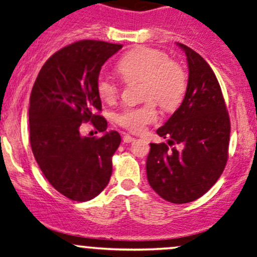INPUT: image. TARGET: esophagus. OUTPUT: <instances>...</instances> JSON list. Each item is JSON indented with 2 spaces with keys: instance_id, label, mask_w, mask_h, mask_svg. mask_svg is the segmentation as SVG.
Returning a JSON list of instances; mask_svg holds the SVG:
<instances>
[{
  "instance_id": "esophagus-1",
  "label": "esophagus",
  "mask_w": 257,
  "mask_h": 257,
  "mask_svg": "<svg viewBox=\"0 0 257 257\" xmlns=\"http://www.w3.org/2000/svg\"><path fill=\"white\" fill-rule=\"evenodd\" d=\"M134 140H136V138H133V137L128 136V134H125V136L123 137V142H124V143H126V144H128V143H133Z\"/></svg>"
}]
</instances>
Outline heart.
Listing matches in <instances>:
<instances>
[{
    "label": "heart",
    "instance_id": "obj_1",
    "mask_svg": "<svg viewBox=\"0 0 257 257\" xmlns=\"http://www.w3.org/2000/svg\"><path fill=\"white\" fill-rule=\"evenodd\" d=\"M118 71L124 80L142 79V97L147 101L140 106H128L117 115L120 126L132 133H140L148 124L158 120L155 99L164 109H174L182 102L187 91V76L180 65L172 63L164 51L153 48H138L129 51L118 63ZM102 101H115L118 83L109 75L101 74L96 82Z\"/></svg>",
    "mask_w": 257,
    "mask_h": 257
}]
</instances>
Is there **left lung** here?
Returning <instances> with one entry per match:
<instances>
[{
	"label": "left lung",
	"instance_id": "obj_1",
	"mask_svg": "<svg viewBox=\"0 0 257 257\" xmlns=\"http://www.w3.org/2000/svg\"><path fill=\"white\" fill-rule=\"evenodd\" d=\"M177 45L187 56V91L181 106L156 133L181 149L151 143L147 175L159 196L181 204L203 196L220 177L228 160L230 120L209 65L191 48Z\"/></svg>",
	"mask_w": 257,
	"mask_h": 257
}]
</instances>
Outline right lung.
Listing matches in <instances>:
<instances>
[{"mask_svg": "<svg viewBox=\"0 0 257 257\" xmlns=\"http://www.w3.org/2000/svg\"><path fill=\"white\" fill-rule=\"evenodd\" d=\"M123 45L80 40L50 56L40 69L29 99V139L40 170L58 192L77 202L98 196L109 182L118 132H106L96 82L101 67ZM91 121L105 134L83 137Z\"/></svg>", "mask_w": 257, "mask_h": 257, "instance_id": "1", "label": "right lung"}]
</instances>
